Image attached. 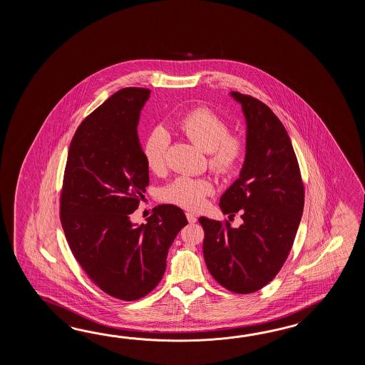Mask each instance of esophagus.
Listing matches in <instances>:
<instances>
[{
	"mask_svg": "<svg viewBox=\"0 0 365 365\" xmlns=\"http://www.w3.org/2000/svg\"><path fill=\"white\" fill-rule=\"evenodd\" d=\"M186 219L189 223H195L197 222V217L192 214V212H186Z\"/></svg>",
	"mask_w": 365,
	"mask_h": 365,
	"instance_id": "34e87169",
	"label": "esophagus"
}]
</instances>
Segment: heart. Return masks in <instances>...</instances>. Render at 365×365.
Listing matches in <instances>:
<instances>
[{
    "label": "heart",
    "mask_w": 365,
    "mask_h": 365,
    "mask_svg": "<svg viewBox=\"0 0 365 365\" xmlns=\"http://www.w3.org/2000/svg\"><path fill=\"white\" fill-rule=\"evenodd\" d=\"M178 126L186 138L207 151L210 168L217 176L227 178L239 171L248 143L244 135L230 132V125L217 112L205 106L195 107L180 118ZM170 143L171 135L162 125L148 133L143 143V156L150 171H164ZM212 192L214 186L210 180L180 176L164 187L162 198L182 209L195 211L201 209Z\"/></svg>",
    "instance_id": "heart-1"
}]
</instances>
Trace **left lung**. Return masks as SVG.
Here are the masks:
<instances>
[{
    "instance_id": "obj_1",
    "label": "left lung",
    "mask_w": 365,
    "mask_h": 365,
    "mask_svg": "<svg viewBox=\"0 0 365 365\" xmlns=\"http://www.w3.org/2000/svg\"><path fill=\"white\" fill-rule=\"evenodd\" d=\"M247 120L248 150L240 178L220 197L225 215L242 225L200 217L203 257L210 274L235 294L270 283L286 262L304 209V184L287 130L264 103L232 91Z\"/></svg>"
}]
</instances>
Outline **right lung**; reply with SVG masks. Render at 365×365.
Segmentation results:
<instances>
[{"label":"right lung","instance_id":"obj_1","mask_svg":"<svg viewBox=\"0 0 365 365\" xmlns=\"http://www.w3.org/2000/svg\"><path fill=\"white\" fill-rule=\"evenodd\" d=\"M150 93L123 88L81 123L70 142L60 200L73 256L101 291L125 302L158 286L168 249L187 225L173 205L156 206L146 225L130 222L150 181L137 133Z\"/></svg>","mask_w":365,"mask_h":365}]
</instances>
